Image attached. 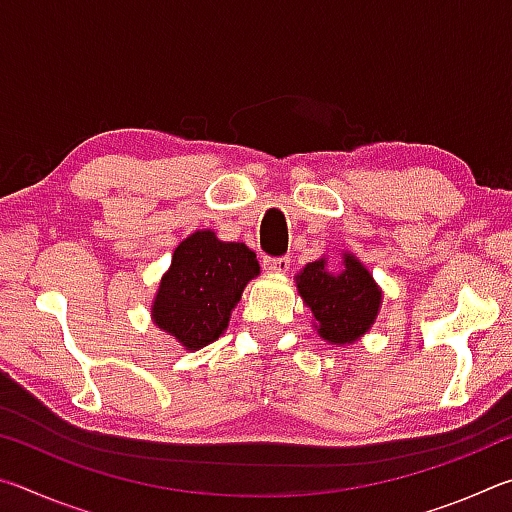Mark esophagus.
<instances>
[{"label":"esophagus","mask_w":512,"mask_h":512,"mask_svg":"<svg viewBox=\"0 0 512 512\" xmlns=\"http://www.w3.org/2000/svg\"><path fill=\"white\" fill-rule=\"evenodd\" d=\"M262 266H264V271H266V273H271V275H282V273H287V271H289L291 259H289V257H264Z\"/></svg>","instance_id":"1"}]
</instances>
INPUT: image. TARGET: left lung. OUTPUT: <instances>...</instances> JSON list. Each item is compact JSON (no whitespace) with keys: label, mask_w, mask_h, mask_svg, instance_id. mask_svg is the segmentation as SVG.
Returning <instances> with one entry per match:
<instances>
[{"label":"left lung","mask_w":512,"mask_h":512,"mask_svg":"<svg viewBox=\"0 0 512 512\" xmlns=\"http://www.w3.org/2000/svg\"><path fill=\"white\" fill-rule=\"evenodd\" d=\"M341 266L343 271L332 273L327 257H320L296 275L298 293L314 314L318 336L332 345L361 339L381 307V289L368 268L350 253H343Z\"/></svg>","instance_id":"left-lung-1"}]
</instances>
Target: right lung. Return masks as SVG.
I'll return each instance as SVG.
<instances>
[{"mask_svg":"<svg viewBox=\"0 0 512 512\" xmlns=\"http://www.w3.org/2000/svg\"><path fill=\"white\" fill-rule=\"evenodd\" d=\"M259 262L246 244L196 230L173 250L151 305V318L185 350H201L228 329L230 314Z\"/></svg>","mask_w":512,"mask_h":512,"instance_id":"add662e5","label":"right lung"}]
</instances>
